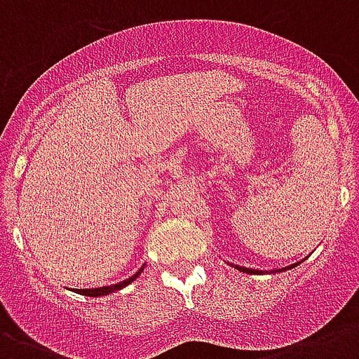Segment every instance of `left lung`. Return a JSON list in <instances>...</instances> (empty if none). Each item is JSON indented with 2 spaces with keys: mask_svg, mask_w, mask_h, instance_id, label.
Listing matches in <instances>:
<instances>
[{
  "mask_svg": "<svg viewBox=\"0 0 359 359\" xmlns=\"http://www.w3.org/2000/svg\"><path fill=\"white\" fill-rule=\"evenodd\" d=\"M302 261L294 262V264H290V266H283V268H276V270H255V268H245V266H240V264H231V266H235L236 270H240V272H244V273H273V272H285V270H290V268H294L298 266Z\"/></svg>",
  "mask_w": 359,
  "mask_h": 359,
  "instance_id": "8db88e82",
  "label": "left lung"
}]
</instances>
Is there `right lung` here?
I'll list each match as a JSON object with an SVG mask.
<instances>
[{
	"label": "right lung",
	"mask_w": 359,
	"mask_h": 359,
	"mask_svg": "<svg viewBox=\"0 0 359 359\" xmlns=\"http://www.w3.org/2000/svg\"><path fill=\"white\" fill-rule=\"evenodd\" d=\"M143 268L145 266H141L137 272L134 273V276H130L128 279H124V281H121V283H115V285H104V287H97V289H74L78 294H83V296H91V298H98V296H106L109 294V292H115V290H119V289H124L126 285H130L134 279L140 278V273L143 272Z\"/></svg>",
	"instance_id": "right-lung-1"
}]
</instances>
